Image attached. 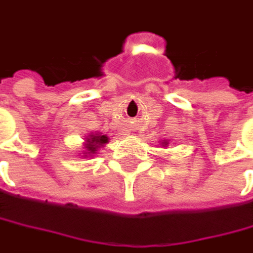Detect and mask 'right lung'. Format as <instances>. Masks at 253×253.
Wrapping results in <instances>:
<instances>
[{
  "instance_id": "obj_1",
  "label": "right lung",
  "mask_w": 253,
  "mask_h": 253,
  "mask_svg": "<svg viewBox=\"0 0 253 253\" xmlns=\"http://www.w3.org/2000/svg\"><path fill=\"white\" fill-rule=\"evenodd\" d=\"M107 136H94V135H91L90 139H87V150H89V153H96V150L99 149L100 145H104V143H107Z\"/></svg>"
}]
</instances>
